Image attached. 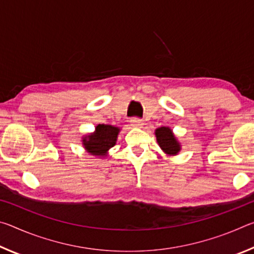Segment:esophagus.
I'll return each instance as SVG.
<instances>
[{
    "instance_id": "34e87169",
    "label": "esophagus",
    "mask_w": 254,
    "mask_h": 254,
    "mask_svg": "<svg viewBox=\"0 0 254 254\" xmlns=\"http://www.w3.org/2000/svg\"><path fill=\"white\" fill-rule=\"evenodd\" d=\"M130 124L133 127H143V122L139 119H132L130 121Z\"/></svg>"
}]
</instances>
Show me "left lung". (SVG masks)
Wrapping results in <instances>:
<instances>
[{"instance_id": "8db88e82", "label": "left lung", "mask_w": 254, "mask_h": 254, "mask_svg": "<svg viewBox=\"0 0 254 254\" xmlns=\"http://www.w3.org/2000/svg\"><path fill=\"white\" fill-rule=\"evenodd\" d=\"M154 134H156L159 147L167 156H177L180 152L182 144L169 127H160L156 128Z\"/></svg>"}]
</instances>
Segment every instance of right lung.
<instances>
[{
  "label": "right lung",
  "instance_id": "add662e5",
  "mask_svg": "<svg viewBox=\"0 0 254 254\" xmlns=\"http://www.w3.org/2000/svg\"><path fill=\"white\" fill-rule=\"evenodd\" d=\"M120 131V127L111 124H98L95 131L81 137V144L92 156L105 158L110 149L117 144Z\"/></svg>",
  "mask_w": 254,
  "mask_h": 254
}]
</instances>
